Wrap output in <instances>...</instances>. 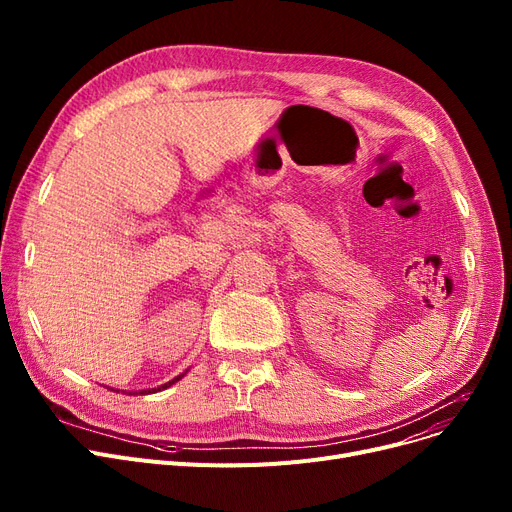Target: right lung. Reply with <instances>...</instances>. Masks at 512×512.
<instances>
[{
	"label": "right lung",
	"mask_w": 512,
	"mask_h": 512,
	"mask_svg": "<svg viewBox=\"0 0 512 512\" xmlns=\"http://www.w3.org/2000/svg\"><path fill=\"white\" fill-rule=\"evenodd\" d=\"M184 378V373L182 375H178V378H174L172 382H168V384H164V386H159V388H151V390H141L139 394H151V392H159V390H166V388H170L174 382H178V380H182Z\"/></svg>",
	"instance_id": "right-lung-1"
}]
</instances>
